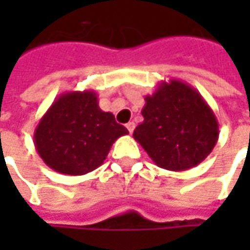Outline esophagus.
Here are the masks:
<instances>
[{
    "instance_id": "esophagus-1",
    "label": "esophagus",
    "mask_w": 250,
    "mask_h": 250,
    "mask_svg": "<svg viewBox=\"0 0 250 250\" xmlns=\"http://www.w3.org/2000/svg\"><path fill=\"white\" fill-rule=\"evenodd\" d=\"M126 129L129 130V133H132L133 129H135V122H128V124H126Z\"/></svg>"
}]
</instances>
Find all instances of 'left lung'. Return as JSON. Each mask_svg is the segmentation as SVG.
<instances>
[{
    "mask_svg": "<svg viewBox=\"0 0 250 250\" xmlns=\"http://www.w3.org/2000/svg\"><path fill=\"white\" fill-rule=\"evenodd\" d=\"M143 122L133 139L160 168L185 171L196 167L218 140L216 115L190 84L171 79L145 97Z\"/></svg>",
    "mask_w": 250,
    "mask_h": 250,
    "instance_id": "left-lung-1",
    "label": "left lung"
}]
</instances>
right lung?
Returning <instances> with one entry per match:
<instances>
[{"mask_svg":"<svg viewBox=\"0 0 250 250\" xmlns=\"http://www.w3.org/2000/svg\"><path fill=\"white\" fill-rule=\"evenodd\" d=\"M111 112L99 107L93 90L57 97L34 129V146L48 167L65 175H84L100 167L115 140L128 135Z\"/></svg>","mask_w":250,"mask_h":250,"instance_id":"1","label":"right lung"}]
</instances>
